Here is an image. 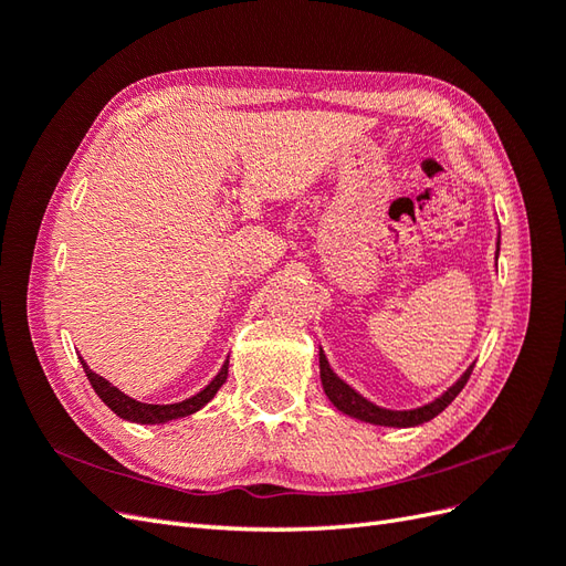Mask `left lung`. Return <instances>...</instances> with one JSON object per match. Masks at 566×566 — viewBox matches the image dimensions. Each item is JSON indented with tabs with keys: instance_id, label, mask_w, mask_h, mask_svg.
I'll use <instances>...</instances> for the list:
<instances>
[{
	"instance_id": "8db88e82",
	"label": "left lung",
	"mask_w": 566,
	"mask_h": 566,
	"mask_svg": "<svg viewBox=\"0 0 566 566\" xmlns=\"http://www.w3.org/2000/svg\"><path fill=\"white\" fill-rule=\"evenodd\" d=\"M495 254H499V252H495ZM318 366H321V382H323V389H325V397L333 401V406H337V410H342V413H347L356 420H364V422H370V424H385V427H416V424H422L427 420L437 418L441 410L458 397L462 387L468 385L472 368H474V364H472L465 373L460 375V380L453 387H449L447 391L441 394V397H437L430 403H424V406L413 408V410H389V408H380V406L370 403L368 399L361 397V394L354 391L347 382H342L337 375L331 370L328 358H325L323 349L318 354Z\"/></svg>"
}]
</instances>
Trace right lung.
<instances>
[{
    "mask_svg": "<svg viewBox=\"0 0 566 566\" xmlns=\"http://www.w3.org/2000/svg\"><path fill=\"white\" fill-rule=\"evenodd\" d=\"M80 361H82V358H80ZM82 368H84V373H87V378H90L94 391L98 394V399L104 401L115 416L132 420V422H142V424H158V422H169V420L191 416V413H196V410H200L205 403H208L219 391V387L227 382L229 358H227V364L221 366V370L217 373V378L208 387L200 389L196 397H188V399L177 401V403H142V401L127 397L125 391H119L117 387H113L108 380L101 378V375H96L84 361H82Z\"/></svg>",
    "mask_w": 566,
    "mask_h": 566,
    "instance_id": "obj_1",
    "label": "right lung"
}]
</instances>
